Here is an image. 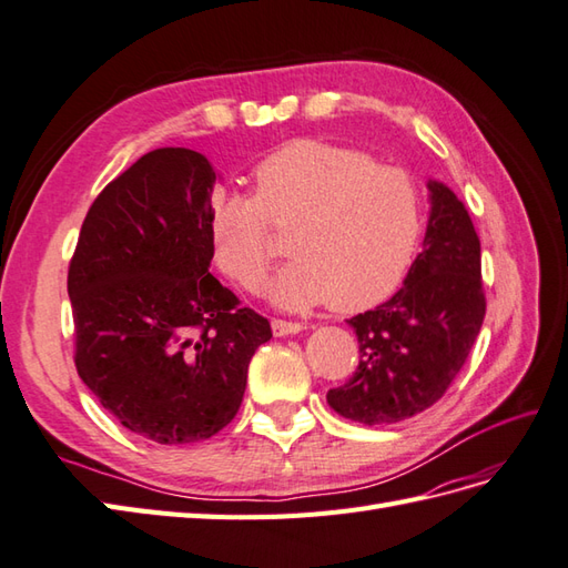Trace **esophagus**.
I'll use <instances>...</instances> for the list:
<instances>
[{"label":"esophagus","instance_id":"1","mask_svg":"<svg viewBox=\"0 0 568 568\" xmlns=\"http://www.w3.org/2000/svg\"><path fill=\"white\" fill-rule=\"evenodd\" d=\"M271 326H273L275 336H293V334H300V332H305V328H307V324L285 322V320H273Z\"/></svg>","mask_w":568,"mask_h":568}]
</instances>
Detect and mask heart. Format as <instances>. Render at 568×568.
Wrapping results in <instances>:
<instances>
[{
  "label": "heart",
  "instance_id": "obj_1",
  "mask_svg": "<svg viewBox=\"0 0 568 568\" xmlns=\"http://www.w3.org/2000/svg\"><path fill=\"white\" fill-rule=\"evenodd\" d=\"M256 195L220 191L210 236L222 271L256 290L278 248L268 222L293 234L295 258L268 283L283 310L373 305L397 283L418 236V195L402 169L322 140H297L254 169Z\"/></svg>",
  "mask_w": 568,
  "mask_h": 568
}]
</instances>
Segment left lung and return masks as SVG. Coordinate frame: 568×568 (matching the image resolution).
Instances as JSON below:
<instances>
[{
    "label": "left lung",
    "instance_id": "1",
    "mask_svg": "<svg viewBox=\"0 0 568 568\" xmlns=\"http://www.w3.org/2000/svg\"><path fill=\"white\" fill-rule=\"evenodd\" d=\"M430 215L404 285L379 307L353 316L361 363L328 389L336 414L363 426L397 424L438 402L465 365L486 314L481 244L465 203L428 181Z\"/></svg>",
    "mask_w": 568,
    "mask_h": 568
}]
</instances>
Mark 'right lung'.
Masks as SVG:
<instances>
[{
	"label": "right lung",
	"instance_id": "add662e5",
	"mask_svg": "<svg viewBox=\"0 0 568 568\" xmlns=\"http://www.w3.org/2000/svg\"><path fill=\"white\" fill-rule=\"evenodd\" d=\"M215 181L201 152H148L91 203L70 261L77 373L105 412L160 445L227 426L273 336L207 273Z\"/></svg>",
	"mask_w": 568,
	"mask_h": 568
}]
</instances>
